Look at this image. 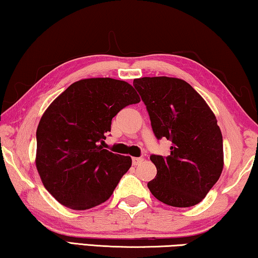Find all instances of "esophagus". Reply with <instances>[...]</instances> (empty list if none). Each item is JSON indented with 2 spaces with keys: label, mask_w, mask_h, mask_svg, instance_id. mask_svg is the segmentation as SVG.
<instances>
[{
  "label": "esophagus",
  "mask_w": 258,
  "mask_h": 258,
  "mask_svg": "<svg viewBox=\"0 0 258 258\" xmlns=\"http://www.w3.org/2000/svg\"><path fill=\"white\" fill-rule=\"evenodd\" d=\"M143 160H144V159H143V158H136V157H135V158H133V165L134 166L140 165Z\"/></svg>",
  "instance_id": "1"
}]
</instances>
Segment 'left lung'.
Wrapping results in <instances>:
<instances>
[{"mask_svg": "<svg viewBox=\"0 0 258 258\" xmlns=\"http://www.w3.org/2000/svg\"><path fill=\"white\" fill-rule=\"evenodd\" d=\"M158 140L172 142L167 157L152 154L156 179L148 187L162 203L194 207L203 201L224 167L223 135L215 114L191 85L180 78L134 79Z\"/></svg>", "mask_w": 258, "mask_h": 258, "instance_id": "8db88e82", "label": "left lung"}]
</instances>
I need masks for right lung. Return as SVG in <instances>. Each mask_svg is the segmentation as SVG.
<instances>
[{"label":"right lung","instance_id":"right-lung-1","mask_svg":"<svg viewBox=\"0 0 258 258\" xmlns=\"http://www.w3.org/2000/svg\"><path fill=\"white\" fill-rule=\"evenodd\" d=\"M141 99L113 78L75 82L45 110L37 129L35 166L45 188L64 207L88 210L112 196L132 158L102 149L112 118Z\"/></svg>","mask_w":258,"mask_h":258}]
</instances>
